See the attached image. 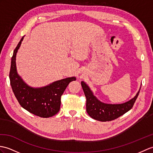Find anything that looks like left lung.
I'll return each mask as SVG.
<instances>
[{
  "label": "left lung",
  "mask_w": 153,
  "mask_h": 153,
  "mask_svg": "<svg viewBox=\"0 0 153 153\" xmlns=\"http://www.w3.org/2000/svg\"><path fill=\"white\" fill-rule=\"evenodd\" d=\"M81 84L87 98L86 109L87 113L93 119L102 122L114 120L132 109L141 88L140 87L136 96L130 100L122 104H106L99 100L94 95L90 87L83 81H81Z\"/></svg>",
  "instance_id": "obj_1"
}]
</instances>
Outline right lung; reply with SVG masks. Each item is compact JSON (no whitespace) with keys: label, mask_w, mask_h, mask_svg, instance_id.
<instances>
[{"label":"right lung","mask_w":153,"mask_h":153,"mask_svg":"<svg viewBox=\"0 0 153 153\" xmlns=\"http://www.w3.org/2000/svg\"><path fill=\"white\" fill-rule=\"evenodd\" d=\"M24 37L13 51L9 76L10 85L21 107L35 115L48 118L59 111L60 97L68 84L76 81V77H66L42 87H33L27 85L17 73L16 62L17 53Z\"/></svg>","instance_id":"1"}]
</instances>
